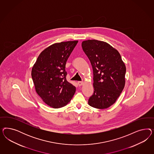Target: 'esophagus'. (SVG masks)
I'll return each mask as SVG.
<instances>
[{"label":"esophagus","instance_id":"obj_1","mask_svg":"<svg viewBox=\"0 0 154 154\" xmlns=\"http://www.w3.org/2000/svg\"><path fill=\"white\" fill-rule=\"evenodd\" d=\"M77 84H78V85L79 86H82V85H84V82H82V81H79L78 82H77Z\"/></svg>","mask_w":154,"mask_h":154}]
</instances>
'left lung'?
Here are the masks:
<instances>
[{"label": "left lung", "instance_id": "8db88e82", "mask_svg": "<svg viewBox=\"0 0 154 154\" xmlns=\"http://www.w3.org/2000/svg\"><path fill=\"white\" fill-rule=\"evenodd\" d=\"M82 47L93 70L94 90L88 103L98 109L109 107L124 88L125 65L119 51L107 42L89 39L82 42Z\"/></svg>", "mask_w": 154, "mask_h": 154}]
</instances>
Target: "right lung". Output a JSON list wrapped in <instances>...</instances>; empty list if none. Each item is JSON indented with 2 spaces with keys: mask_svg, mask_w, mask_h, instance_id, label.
<instances>
[{
  "mask_svg": "<svg viewBox=\"0 0 154 154\" xmlns=\"http://www.w3.org/2000/svg\"><path fill=\"white\" fill-rule=\"evenodd\" d=\"M78 41L56 43L45 49L32 69L35 91L48 106L59 108L69 102L75 87L67 81L65 64Z\"/></svg>",
  "mask_w": 154,
  "mask_h": 154,
  "instance_id": "right-lung-1",
  "label": "right lung"
}]
</instances>
